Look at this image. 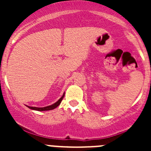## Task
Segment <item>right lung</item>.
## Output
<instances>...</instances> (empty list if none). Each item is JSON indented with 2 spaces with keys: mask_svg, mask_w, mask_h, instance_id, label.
<instances>
[{
  "mask_svg": "<svg viewBox=\"0 0 151 151\" xmlns=\"http://www.w3.org/2000/svg\"><path fill=\"white\" fill-rule=\"evenodd\" d=\"M64 94H65V93H63V95L61 97H60V99L58 100V101H56V102L54 103V104H53L50 105V106H45V107H36V106H28V108H30V109H33V110H36V111L52 110V109H54L55 108H56L58 106H59V105H60V103H61L62 99H63V97H64Z\"/></svg>",
  "mask_w": 151,
  "mask_h": 151,
  "instance_id": "add662e5",
  "label": "right lung"
}]
</instances>
